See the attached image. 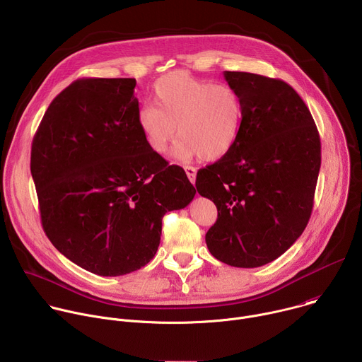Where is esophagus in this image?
Masks as SVG:
<instances>
[{"instance_id":"1","label":"esophagus","mask_w":362,"mask_h":362,"mask_svg":"<svg viewBox=\"0 0 362 362\" xmlns=\"http://www.w3.org/2000/svg\"><path fill=\"white\" fill-rule=\"evenodd\" d=\"M185 172H186L190 183L194 185V182H196V169L193 166H185Z\"/></svg>"}]
</instances>
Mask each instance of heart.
Here are the masks:
<instances>
[{"label": "heart", "instance_id": "obj_1", "mask_svg": "<svg viewBox=\"0 0 362 362\" xmlns=\"http://www.w3.org/2000/svg\"><path fill=\"white\" fill-rule=\"evenodd\" d=\"M243 113L242 98L232 86L172 71L154 83L153 105L139 109L136 123L154 153L165 154L177 134L179 160H218L235 147Z\"/></svg>", "mask_w": 362, "mask_h": 362}]
</instances>
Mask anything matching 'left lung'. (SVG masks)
I'll list each match as a JSON object with an SVG mask.
<instances>
[{"label": "left lung", "mask_w": 362, "mask_h": 362, "mask_svg": "<svg viewBox=\"0 0 362 362\" xmlns=\"http://www.w3.org/2000/svg\"><path fill=\"white\" fill-rule=\"evenodd\" d=\"M225 78L243 103L240 136L226 156L197 172L196 189L218 208L206 233L209 252L226 265L257 268L286 252L311 218L321 140L285 81L243 71Z\"/></svg>", "instance_id": "1"}]
</instances>
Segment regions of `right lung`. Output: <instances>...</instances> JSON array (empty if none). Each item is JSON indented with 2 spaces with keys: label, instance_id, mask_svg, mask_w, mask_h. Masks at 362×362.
Returning a JSON list of instances; mask_svg holds the SVG:
<instances>
[{
  "label": "right lung",
  "instance_id": "add662e5",
  "mask_svg": "<svg viewBox=\"0 0 362 362\" xmlns=\"http://www.w3.org/2000/svg\"><path fill=\"white\" fill-rule=\"evenodd\" d=\"M134 78H81L48 106L31 146L41 223L67 259L100 276L148 264L166 212L196 189L146 144Z\"/></svg>",
  "mask_w": 362,
  "mask_h": 362
}]
</instances>
